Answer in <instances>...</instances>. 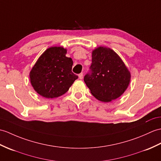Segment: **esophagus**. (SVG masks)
Returning <instances> with one entry per match:
<instances>
[{
	"instance_id": "esophagus-1",
	"label": "esophagus",
	"mask_w": 161,
	"mask_h": 161,
	"mask_svg": "<svg viewBox=\"0 0 161 161\" xmlns=\"http://www.w3.org/2000/svg\"><path fill=\"white\" fill-rule=\"evenodd\" d=\"M78 76H79V78H80V80H81L82 78H83V73H81L80 74H79V75H78Z\"/></svg>"
}]
</instances>
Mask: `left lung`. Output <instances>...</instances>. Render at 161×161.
<instances>
[{
	"label": "left lung",
	"mask_w": 161,
	"mask_h": 161,
	"mask_svg": "<svg viewBox=\"0 0 161 161\" xmlns=\"http://www.w3.org/2000/svg\"><path fill=\"white\" fill-rule=\"evenodd\" d=\"M84 80L96 99L110 102L125 92L130 84V73L113 50L99 47L92 51V64Z\"/></svg>",
	"instance_id": "obj_1"
}]
</instances>
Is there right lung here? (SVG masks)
<instances>
[{
    "mask_svg": "<svg viewBox=\"0 0 161 161\" xmlns=\"http://www.w3.org/2000/svg\"><path fill=\"white\" fill-rule=\"evenodd\" d=\"M66 54L63 47L48 48L30 72L32 86L44 97L52 99L65 94L78 78L72 72V59Z\"/></svg>",
    "mask_w": 161,
    "mask_h": 161,
    "instance_id": "right-lung-1",
    "label": "right lung"
}]
</instances>
